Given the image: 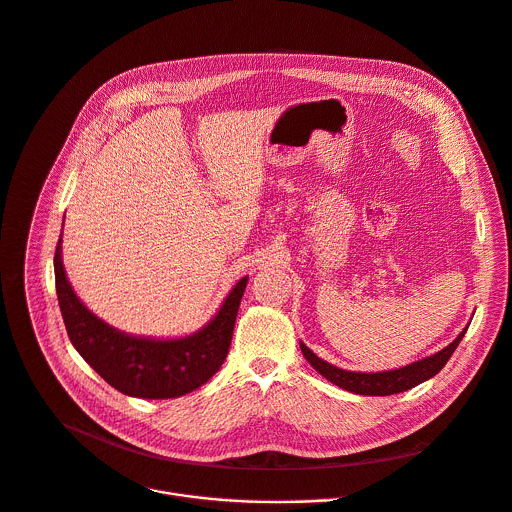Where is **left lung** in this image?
<instances>
[{
  "label": "left lung",
  "instance_id": "8db88e82",
  "mask_svg": "<svg viewBox=\"0 0 512 512\" xmlns=\"http://www.w3.org/2000/svg\"><path fill=\"white\" fill-rule=\"evenodd\" d=\"M466 330H468V326H464L462 332L442 350H438L430 356H424L416 362H410L406 366L382 370V372H354V370L338 368V366L322 360L320 356H316L302 340H300V350L318 374H322L328 382L340 386L342 390H348L352 394H362V396H390V394L410 390V388L422 384L424 380L432 378L434 374H438L442 370V366L448 362V358L452 356V352L456 350V346L460 344Z\"/></svg>",
  "mask_w": 512,
  "mask_h": 512
}]
</instances>
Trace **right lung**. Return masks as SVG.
<instances>
[{
  "mask_svg": "<svg viewBox=\"0 0 512 512\" xmlns=\"http://www.w3.org/2000/svg\"><path fill=\"white\" fill-rule=\"evenodd\" d=\"M54 272L60 310L74 348L110 386L126 396L148 400L184 396L220 370L248 284V276L240 278L218 312L196 332L152 338L110 326L80 300L64 268L62 236L54 256Z\"/></svg>",
  "mask_w": 512,
  "mask_h": 512,
  "instance_id": "1",
  "label": "right lung"
}]
</instances>
